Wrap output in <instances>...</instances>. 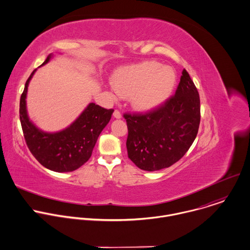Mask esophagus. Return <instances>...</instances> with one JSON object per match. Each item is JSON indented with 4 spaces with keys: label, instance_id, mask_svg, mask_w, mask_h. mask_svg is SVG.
I'll list each match as a JSON object with an SVG mask.
<instances>
[{
    "label": "esophagus",
    "instance_id": "esophagus-1",
    "mask_svg": "<svg viewBox=\"0 0 250 250\" xmlns=\"http://www.w3.org/2000/svg\"><path fill=\"white\" fill-rule=\"evenodd\" d=\"M114 118H116V119H121L122 118V115H121V112L119 111V110H115V112H114Z\"/></svg>",
    "mask_w": 250,
    "mask_h": 250
}]
</instances>
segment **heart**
<instances>
[{
	"instance_id": "obj_1",
	"label": "heart",
	"mask_w": 250,
	"mask_h": 250,
	"mask_svg": "<svg viewBox=\"0 0 250 250\" xmlns=\"http://www.w3.org/2000/svg\"><path fill=\"white\" fill-rule=\"evenodd\" d=\"M176 83L174 70L156 61H145L117 71L112 83L120 96H130L134 109L153 111L171 94Z\"/></svg>"
}]
</instances>
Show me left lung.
<instances>
[{
  "label": "left lung",
  "instance_id": "left-lung-1",
  "mask_svg": "<svg viewBox=\"0 0 250 250\" xmlns=\"http://www.w3.org/2000/svg\"><path fill=\"white\" fill-rule=\"evenodd\" d=\"M128 158L140 169L169 167L189 150L198 134L201 102L198 89L184 69L175 94L145 115L125 114Z\"/></svg>",
  "mask_w": 250,
  "mask_h": 250
}]
</instances>
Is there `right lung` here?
Instances as JSON below:
<instances>
[{
	"mask_svg": "<svg viewBox=\"0 0 250 250\" xmlns=\"http://www.w3.org/2000/svg\"><path fill=\"white\" fill-rule=\"evenodd\" d=\"M52 57L53 53H50L42 66ZM36 71L28 78L20 97L19 115L26 144L37 161L47 169L55 172L74 171L90 158L97 138L110 122L114 110L89 103L66 128L56 132L43 131L30 120L26 105L28 85Z\"/></svg>",
	"mask_w": 250,
	"mask_h": 250,
	"instance_id": "1",
	"label": "right lung"
}]
</instances>
